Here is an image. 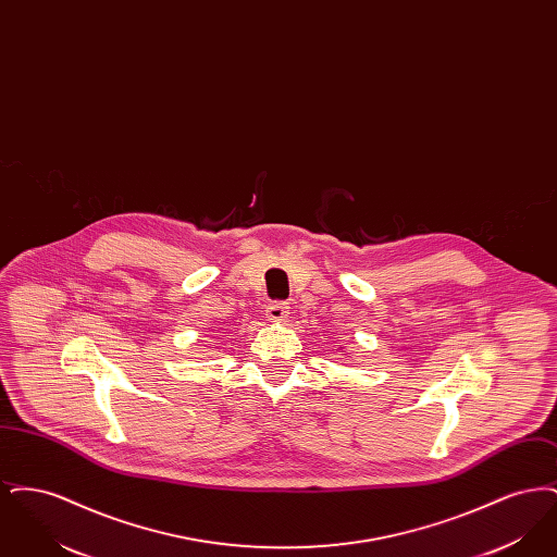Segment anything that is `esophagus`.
Masks as SVG:
<instances>
[{
    "instance_id": "obj_1",
    "label": "esophagus",
    "mask_w": 557,
    "mask_h": 557,
    "mask_svg": "<svg viewBox=\"0 0 557 557\" xmlns=\"http://www.w3.org/2000/svg\"><path fill=\"white\" fill-rule=\"evenodd\" d=\"M288 309L290 307L286 302H271L267 307V318H269V321H273V323H282V321H286L288 315H290Z\"/></svg>"
}]
</instances>
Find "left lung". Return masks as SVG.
Masks as SVG:
<instances>
[{"label": "left lung", "instance_id": "8db88e82", "mask_svg": "<svg viewBox=\"0 0 557 557\" xmlns=\"http://www.w3.org/2000/svg\"><path fill=\"white\" fill-rule=\"evenodd\" d=\"M338 350H341V352H343V355H346V350H345V348H343V346H341V348H338Z\"/></svg>", "mask_w": 557, "mask_h": 557}]
</instances>
